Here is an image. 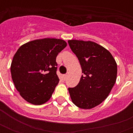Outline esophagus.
Returning a JSON list of instances; mask_svg holds the SVG:
<instances>
[{"instance_id": "34e87169", "label": "esophagus", "mask_w": 133, "mask_h": 133, "mask_svg": "<svg viewBox=\"0 0 133 133\" xmlns=\"http://www.w3.org/2000/svg\"><path fill=\"white\" fill-rule=\"evenodd\" d=\"M66 77H67V75H63L62 76V78H63V80H65Z\"/></svg>"}]
</instances>
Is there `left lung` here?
Listing matches in <instances>:
<instances>
[{"instance_id": "left-lung-1", "label": "left lung", "mask_w": 133, "mask_h": 133, "mask_svg": "<svg viewBox=\"0 0 133 133\" xmlns=\"http://www.w3.org/2000/svg\"><path fill=\"white\" fill-rule=\"evenodd\" d=\"M68 44L83 74L76 87L68 88L71 99L77 107L91 109L109 95L117 79V63L108 50L95 42L69 40Z\"/></svg>"}]
</instances>
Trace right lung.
I'll return each mask as SVG.
<instances>
[{
	"mask_svg": "<svg viewBox=\"0 0 133 133\" xmlns=\"http://www.w3.org/2000/svg\"><path fill=\"white\" fill-rule=\"evenodd\" d=\"M66 46L64 40L45 38L18 48L10 69L15 88L25 101L41 105L51 98L59 81L56 56Z\"/></svg>",
	"mask_w": 133,
	"mask_h": 133,
	"instance_id": "1",
	"label": "right lung"
}]
</instances>
